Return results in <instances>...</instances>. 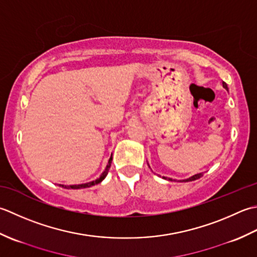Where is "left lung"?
<instances>
[{"label": "left lung", "instance_id": "8db88e82", "mask_svg": "<svg viewBox=\"0 0 257 257\" xmlns=\"http://www.w3.org/2000/svg\"><path fill=\"white\" fill-rule=\"evenodd\" d=\"M223 87H224L226 91H228L227 84H226V83H225V82H223ZM149 166H150V165H149ZM202 176H203V173H198V174H195V175H193V176H191V177H188V179H186V180H181V182H192V181L198 180V179H200V177H202ZM163 179H164V180H167V181H173V179H171V177H165V176H163Z\"/></svg>", "mask_w": 257, "mask_h": 257}]
</instances>
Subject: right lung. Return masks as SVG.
Returning a JSON list of instances; mask_svg holds the SVG:
<instances>
[{
	"label": "right lung",
	"mask_w": 257,
	"mask_h": 257,
	"mask_svg": "<svg viewBox=\"0 0 257 257\" xmlns=\"http://www.w3.org/2000/svg\"><path fill=\"white\" fill-rule=\"evenodd\" d=\"M111 163H112V155H111V158H109V160H108V163H107V165H106V167H105V170H104V172L102 173L101 176H99L98 179H96L95 181H92V182H88V183H84V184L70 185V186L60 184V186L64 187V188H73V190H78V188H86V187H91V186H93V185H96V184H98V183H101V182L106 177L107 173H108V170H109V167H111Z\"/></svg>",
	"instance_id": "1"
}]
</instances>
